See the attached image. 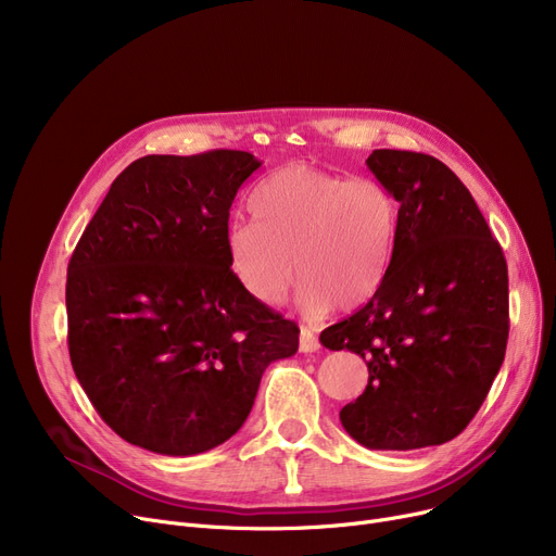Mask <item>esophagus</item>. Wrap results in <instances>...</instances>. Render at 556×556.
<instances>
[{
	"label": "esophagus",
	"mask_w": 556,
	"mask_h": 556,
	"mask_svg": "<svg viewBox=\"0 0 556 556\" xmlns=\"http://www.w3.org/2000/svg\"><path fill=\"white\" fill-rule=\"evenodd\" d=\"M317 349H319L317 336H315L311 329L302 327V329H300V352H302V354H313V352H317Z\"/></svg>",
	"instance_id": "esophagus-1"
}]
</instances>
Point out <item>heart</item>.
<instances>
[{"label": "heart", "mask_w": 556, "mask_h": 556, "mask_svg": "<svg viewBox=\"0 0 556 556\" xmlns=\"http://www.w3.org/2000/svg\"><path fill=\"white\" fill-rule=\"evenodd\" d=\"M250 210L254 220L229 223L225 248L233 277L258 304L277 306L298 273V304L308 315L358 308L383 283L399 204L378 180L288 164L256 185Z\"/></svg>", "instance_id": "b5f03b06"}]
</instances>
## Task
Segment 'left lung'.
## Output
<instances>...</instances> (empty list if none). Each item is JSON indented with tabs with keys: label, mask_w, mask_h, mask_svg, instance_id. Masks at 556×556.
<instances>
[{
	"label": "left lung",
	"mask_w": 556,
	"mask_h": 556,
	"mask_svg": "<svg viewBox=\"0 0 556 556\" xmlns=\"http://www.w3.org/2000/svg\"><path fill=\"white\" fill-rule=\"evenodd\" d=\"M367 166L399 202V233L374 298L319 336L369 369L340 421L371 451L446 444L476 417L505 361L507 261L444 162L381 149Z\"/></svg>",
	"instance_id": "8db88e82"
}]
</instances>
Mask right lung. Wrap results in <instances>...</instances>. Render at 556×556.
I'll list each match as a JSON object with an SVG mask.
<instances>
[{
    "label": "right lung",
    "instance_id": "add662e5",
    "mask_svg": "<svg viewBox=\"0 0 556 556\" xmlns=\"http://www.w3.org/2000/svg\"><path fill=\"white\" fill-rule=\"evenodd\" d=\"M258 166L245 151L139 157L72 254V367L128 444L216 448L245 424L266 367L298 354V325L250 298L227 261L229 207Z\"/></svg>",
    "mask_w": 556,
    "mask_h": 556
}]
</instances>
